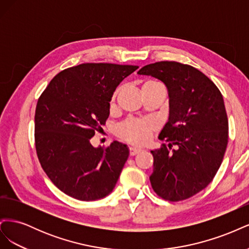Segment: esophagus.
<instances>
[{
    "mask_svg": "<svg viewBox=\"0 0 249 249\" xmlns=\"http://www.w3.org/2000/svg\"><path fill=\"white\" fill-rule=\"evenodd\" d=\"M140 152H142L141 148H138V147H130V155L131 156H135L139 154Z\"/></svg>",
    "mask_w": 249,
    "mask_h": 249,
    "instance_id": "esophagus-1",
    "label": "esophagus"
}]
</instances>
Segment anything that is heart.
Returning <instances> with one entry per match:
<instances>
[{
	"mask_svg": "<svg viewBox=\"0 0 249 249\" xmlns=\"http://www.w3.org/2000/svg\"><path fill=\"white\" fill-rule=\"evenodd\" d=\"M154 124L149 120H133L127 122L118 127V134L127 141L143 144L152 136Z\"/></svg>",
	"mask_w": 249,
	"mask_h": 249,
	"instance_id": "obj_1",
	"label": "heart"
}]
</instances>
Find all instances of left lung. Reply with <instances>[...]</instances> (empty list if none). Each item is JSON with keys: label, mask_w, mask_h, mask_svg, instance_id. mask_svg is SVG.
Instances as JSON below:
<instances>
[{"label": "left lung", "mask_w": 249, "mask_h": 249, "mask_svg": "<svg viewBox=\"0 0 249 249\" xmlns=\"http://www.w3.org/2000/svg\"><path fill=\"white\" fill-rule=\"evenodd\" d=\"M137 73L167 87L169 116L159 139L178 146L172 153L165 144L150 150V184L166 200L189 198L212 182L227 149L229 122L222 94L205 73L176 61L148 64Z\"/></svg>", "instance_id": "1"}]
</instances>
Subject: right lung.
<instances>
[{
	"mask_svg": "<svg viewBox=\"0 0 249 249\" xmlns=\"http://www.w3.org/2000/svg\"><path fill=\"white\" fill-rule=\"evenodd\" d=\"M135 65L84 63L54 77L37 102L35 145L41 167L58 189L79 200L109 195L130 150L118 141L90 143L110 114L116 87Z\"/></svg>",
	"mask_w": 249,
	"mask_h": 249,
	"instance_id": "add662e5",
	"label": "right lung"
}]
</instances>
